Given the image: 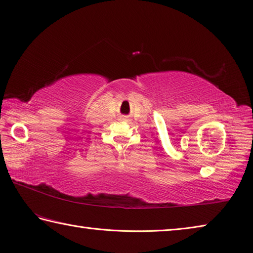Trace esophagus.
Listing matches in <instances>:
<instances>
[{"label": "esophagus", "mask_w": 253, "mask_h": 253, "mask_svg": "<svg viewBox=\"0 0 253 253\" xmlns=\"http://www.w3.org/2000/svg\"><path fill=\"white\" fill-rule=\"evenodd\" d=\"M122 120H126V119H124V118H123V119H122Z\"/></svg>", "instance_id": "obj_1"}]
</instances>
